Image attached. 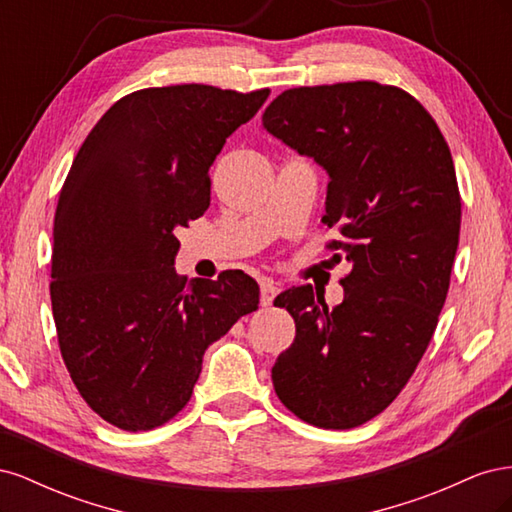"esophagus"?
<instances>
[{
  "instance_id": "34e87169",
  "label": "esophagus",
  "mask_w": 512,
  "mask_h": 512,
  "mask_svg": "<svg viewBox=\"0 0 512 512\" xmlns=\"http://www.w3.org/2000/svg\"><path fill=\"white\" fill-rule=\"evenodd\" d=\"M277 292H280V288H277L271 280H262L260 282V303L265 307L273 305V299L277 297Z\"/></svg>"
}]
</instances>
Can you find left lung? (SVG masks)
Masks as SVG:
<instances>
[{
	"instance_id": "8db88e82",
	"label": "left lung",
	"mask_w": 512,
	"mask_h": 512,
	"mask_svg": "<svg viewBox=\"0 0 512 512\" xmlns=\"http://www.w3.org/2000/svg\"><path fill=\"white\" fill-rule=\"evenodd\" d=\"M262 123L329 173L327 250L352 265L333 309L309 284L275 299L297 327L275 393L309 425L359 427L408 384L446 301L461 226L451 149L421 102L376 81L286 89Z\"/></svg>"
}]
</instances>
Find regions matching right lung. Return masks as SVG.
Returning <instances> with one entry per match:
<instances>
[{
  "instance_id": "right-lung-1",
  "label": "right lung",
  "mask_w": 512,
  "mask_h": 512,
  "mask_svg": "<svg viewBox=\"0 0 512 512\" xmlns=\"http://www.w3.org/2000/svg\"><path fill=\"white\" fill-rule=\"evenodd\" d=\"M269 89H138L96 123L59 192L51 303L57 342L87 406L123 431H149L192 397L205 350L258 309L243 271L175 273V230L211 200L209 168Z\"/></svg>"
}]
</instances>
